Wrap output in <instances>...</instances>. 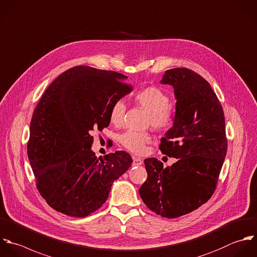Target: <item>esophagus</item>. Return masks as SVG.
Masks as SVG:
<instances>
[{"instance_id": "esophagus-1", "label": "esophagus", "mask_w": 257, "mask_h": 257, "mask_svg": "<svg viewBox=\"0 0 257 257\" xmlns=\"http://www.w3.org/2000/svg\"><path fill=\"white\" fill-rule=\"evenodd\" d=\"M143 161L141 158L139 157H136V156H133V165L134 166H139V165H142Z\"/></svg>"}]
</instances>
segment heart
<instances>
[{
  "label": "heart",
  "mask_w": 257,
  "mask_h": 257,
  "mask_svg": "<svg viewBox=\"0 0 257 257\" xmlns=\"http://www.w3.org/2000/svg\"><path fill=\"white\" fill-rule=\"evenodd\" d=\"M134 101L149 113L148 123L158 130L169 129L175 120V110L169 105L168 95L158 87H146L134 94ZM126 106L121 100L115 102L110 110V122L120 125L123 121ZM120 143L129 151L140 154L144 152L145 145L150 141V135L146 132L126 131L119 138Z\"/></svg>",
  "instance_id": "b5f03b06"
}]
</instances>
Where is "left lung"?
Masks as SVG:
<instances>
[{
  "instance_id": "1",
  "label": "left lung",
  "mask_w": 257,
  "mask_h": 257,
  "mask_svg": "<svg viewBox=\"0 0 257 257\" xmlns=\"http://www.w3.org/2000/svg\"><path fill=\"white\" fill-rule=\"evenodd\" d=\"M161 84L173 87V126L160 150L177 161L166 168L156 158L144 160L147 180L139 194L158 215L176 218L190 213L212 196L227 152L222 106L210 84L186 68L165 72Z\"/></svg>"
}]
</instances>
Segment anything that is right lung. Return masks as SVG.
Segmentation results:
<instances>
[{
	"label": "right lung",
	"mask_w": 257,
	"mask_h": 257,
	"mask_svg": "<svg viewBox=\"0 0 257 257\" xmlns=\"http://www.w3.org/2000/svg\"><path fill=\"white\" fill-rule=\"evenodd\" d=\"M127 78L76 66L52 82L35 108L28 157L39 192L56 211L72 217L95 212L131 166L124 151L97 158L91 150L92 131L108 127L112 105L132 91Z\"/></svg>",
	"instance_id": "obj_1"
}]
</instances>
